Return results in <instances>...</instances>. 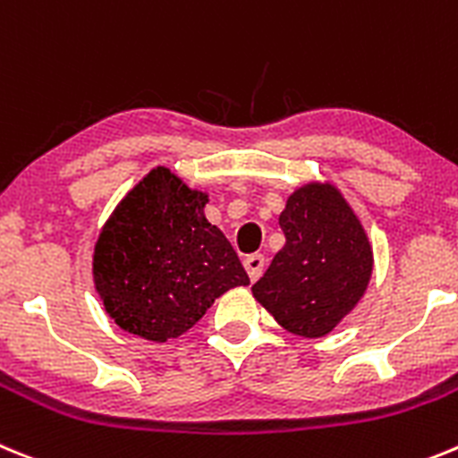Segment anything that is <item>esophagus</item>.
<instances>
[{
  "mask_svg": "<svg viewBox=\"0 0 458 458\" xmlns=\"http://www.w3.org/2000/svg\"><path fill=\"white\" fill-rule=\"evenodd\" d=\"M244 267H246V271H249L250 280H258L259 274H262V269H265V255H259V253L246 255Z\"/></svg>",
  "mask_w": 458,
  "mask_h": 458,
  "instance_id": "1",
  "label": "esophagus"
}]
</instances>
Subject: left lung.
<instances>
[{
	"label": "left lung",
	"mask_w": 458,
	"mask_h": 458,
	"mask_svg": "<svg viewBox=\"0 0 458 458\" xmlns=\"http://www.w3.org/2000/svg\"><path fill=\"white\" fill-rule=\"evenodd\" d=\"M278 224L285 246L250 292L285 331L301 337L328 335L368 290L372 242L331 182L294 189Z\"/></svg>",
	"instance_id": "1"
}]
</instances>
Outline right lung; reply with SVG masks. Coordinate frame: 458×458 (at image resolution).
Here are the masks:
<instances>
[{"label":"right lung","mask_w":458,"mask_h":458,"mask_svg":"<svg viewBox=\"0 0 458 458\" xmlns=\"http://www.w3.org/2000/svg\"><path fill=\"white\" fill-rule=\"evenodd\" d=\"M208 200V191L157 166L105 221L93 283L123 331L150 342L180 337L214 299L250 283L225 234L205 216Z\"/></svg>","instance_id":"add662e5"}]
</instances>
